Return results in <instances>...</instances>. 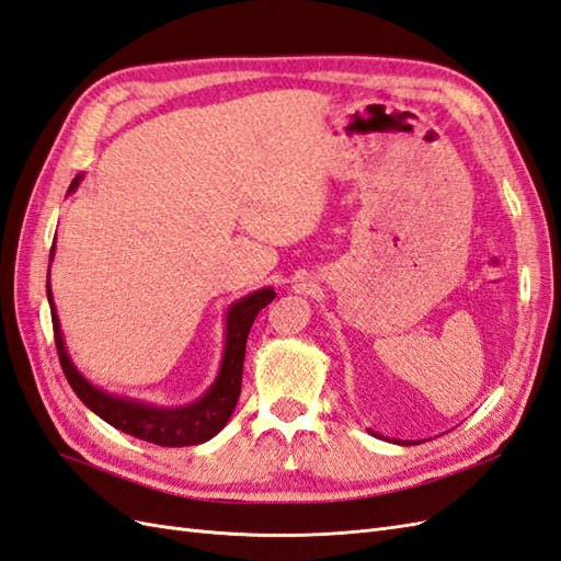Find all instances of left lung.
<instances>
[{
    "label": "left lung",
    "instance_id": "left-lung-1",
    "mask_svg": "<svg viewBox=\"0 0 561 561\" xmlns=\"http://www.w3.org/2000/svg\"><path fill=\"white\" fill-rule=\"evenodd\" d=\"M371 436H379V438H383L381 434H377V431H371V428H367ZM383 440H391V443H396V445H412L414 440H400V438H383Z\"/></svg>",
    "mask_w": 561,
    "mask_h": 561
}]
</instances>
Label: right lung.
<instances>
[{
  "label": "right lung",
  "mask_w": 561,
  "mask_h": 561,
  "mask_svg": "<svg viewBox=\"0 0 561 561\" xmlns=\"http://www.w3.org/2000/svg\"><path fill=\"white\" fill-rule=\"evenodd\" d=\"M82 182L78 175L68 186V194H73ZM56 241L51 243L49 261H54ZM51 267V263H49ZM275 289L265 286L249 296L234 300L225 312V348L218 377L196 400L186 405H156L149 400H139L130 396H118L104 391L102 386H94L82 371L76 367L73 357L66 348V339L61 332L59 312L54 306L51 284H49V270H47V300L51 308V324H54V339L56 351H59V360L66 371L68 383L73 386L78 398L88 405L96 417H102L106 424L116 426L127 436H135L139 440L163 445V448H182V445H198L206 443L213 436H218L225 424L232 417L237 408V400L241 393V375H243V355H247V339L251 327L267 304L275 300Z\"/></svg>",
  "instance_id": "add662e5"
}]
</instances>
